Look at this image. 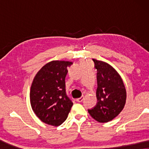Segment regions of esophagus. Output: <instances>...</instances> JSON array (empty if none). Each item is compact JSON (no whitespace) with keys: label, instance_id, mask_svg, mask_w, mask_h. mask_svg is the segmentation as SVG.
<instances>
[{"label":"esophagus","instance_id":"esophagus-1","mask_svg":"<svg viewBox=\"0 0 149 149\" xmlns=\"http://www.w3.org/2000/svg\"><path fill=\"white\" fill-rule=\"evenodd\" d=\"M83 100H84V96H83V95H82V96H81V97H79V98H77V101L79 102H82Z\"/></svg>","mask_w":149,"mask_h":149}]
</instances>
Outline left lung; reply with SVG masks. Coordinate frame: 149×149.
Instances as JSON below:
<instances>
[{
	"label": "left lung",
	"instance_id": "8db88e82",
	"mask_svg": "<svg viewBox=\"0 0 149 149\" xmlns=\"http://www.w3.org/2000/svg\"><path fill=\"white\" fill-rule=\"evenodd\" d=\"M97 70V102L89 113L100 123L113 120L123 110L126 101V90L118 72L107 63L93 59Z\"/></svg>",
	"mask_w": 149,
	"mask_h": 149
}]
</instances>
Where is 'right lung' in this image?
I'll return each instance as SVG.
<instances>
[{"mask_svg":"<svg viewBox=\"0 0 149 149\" xmlns=\"http://www.w3.org/2000/svg\"><path fill=\"white\" fill-rule=\"evenodd\" d=\"M70 62L52 61L42 67L30 89V104L36 115L48 125L58 126L68 117L73 103L66 94L65 78Z\"/></svg>","mask_w":149,"mask_h":149,"instance_id":"right-lung-1","label":"right lung"}]
</instances>
